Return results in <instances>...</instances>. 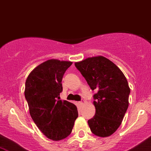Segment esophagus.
Instances as JSON below:
<instances>
[{
	"mask_svg": "<svg viewBox=\"0 0 151 151\" xmlns=\"http://www.w3.org/2000/svg\"><path fill=\"white\" fill-rule=\"evenodd\" d=\"M84 100H81V101H79V105H81V106H82L83 104H84Z\"/></svg>",
	"mask_w": 151,
	"mask_h": 151,
	"instance_id": "1",
	"label": "esophagus"
}]
</instances>
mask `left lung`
I'll use <instances>...</instances> for the list:
<instances>
[{
    "instance_id": "obj_1",
    "label": "left lung",
    "mask_w": 151,
    "mask_h": 151,
    "mask_svg": "<svg viewBox=\"0 0 151 151\" xmlns=\"http://www.w3.org/2000/svg\"><path fill=\"white\" fill-rule=\"evenodd\" d=\"M91 90L96 113L88 121L91 131L107 137L120 126L129 107L130 88L124 73L115 64L102 56L76 62Z\"/></svg>"
}]
</instances>
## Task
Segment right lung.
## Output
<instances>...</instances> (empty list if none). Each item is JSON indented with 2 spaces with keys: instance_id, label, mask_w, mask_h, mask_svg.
Returning a JSON list of instances; mask_svg holds the SVG:
<instances>
[{
  "instance_id": "obj_1",
  "label": "right lung",
  "mask_w": 151,
  "mask_h": 151,
  "mask_svg": "<svg viewBox=\"0 0 151 151\" xmlns=\"http://www.w3.org/2000/svg\"><path fill=\"white\" fill-rule=\"evenodd\" d=\"M72 62L50 60L38 65L25 81V97L30 114L43 134L53 141L67 138L78 117L74 104L62 101V80Z\"/></svg>"
}]
</instances>
